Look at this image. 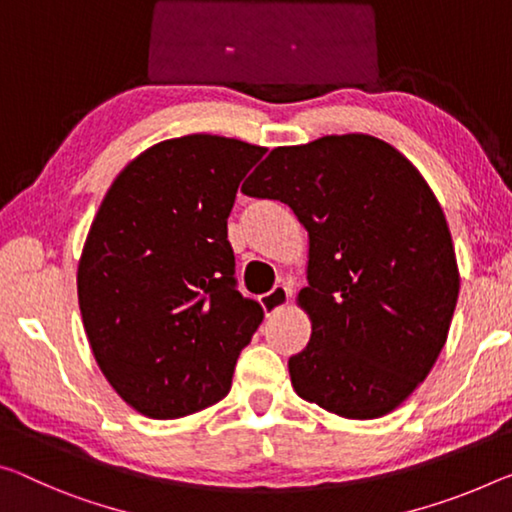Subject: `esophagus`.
I'll use <instances>...</instances> for the list:
<instances>
[{
	"mask_svg": "<svg viewBox=\"0 0 512 512\" xmlns=\"http://www.w3.org/2000/svg\"><path fill=\"white\" fill-rule=\"evenodd\" d=\"M289 300H291V289L287 285H275L269 294L259 296V305H262V310L271 316L275 312L285 310Z\"/></svg>",
	"mask_w": 512,
	"mask_h": 512,
	"instance_id": "34e87169",
	"label": "esophagus"
}]
</instances>
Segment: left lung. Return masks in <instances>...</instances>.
Wrapping results in <instances>:
<instances>
[{"label": "left lung", "mask_w": 512, "mask_h": 512, "mask_svg": "<svg viewBox=\"0 0 512 512\" xmlns=\"http://www.w3.org/2000/svg\"><path fill=\"white\" fill-rule=\"evenodd\" d=\"M241 191L305 225L312 337L289 358L300 399L344 419L399 408L440 358L458 303L449 223L408 157L369 134L269 152Z\"/></svg>", "instance_id": "obj_1"}]
</instances>
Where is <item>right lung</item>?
Instances as JSON below:
<instances>
[{
	"label": "right lung",
	"instance_id": "right-lung-1",
	"mask_svg": "<svg viewBox=\"0 0 512 512\" xmlns=\"http://www.w3.org/2000/svg\"><path fill=\"white\" fill-rule=\"evenodd\" d=\"M266 148L189 134L143 150L109 186L77 266L95 362L127 405L180 419L230 392L264 319L234 285L227 216Z\"/></svg>",
	"mask_w": 512,
	"mask_h": 512
}]
</instances>
